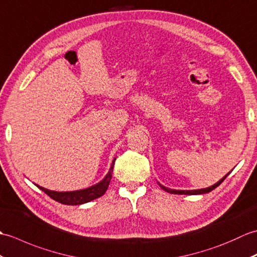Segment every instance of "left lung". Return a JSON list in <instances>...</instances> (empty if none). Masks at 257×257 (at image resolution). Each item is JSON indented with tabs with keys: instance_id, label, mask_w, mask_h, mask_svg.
Returning a JSON list of instances; mask_svg holds the SVG:
<instances>
[{
	"instance_id": "left-lung-1",
	"label": "left lung",
	"mask_w": 257,
	"mask_h": 257,
	"mask_svg": "<svg viewBox=\"0 0 257 257\" xmlns=\"http://www.w3.org/2000/svg\"><path fill=\"white\" fill-rule=\"evenodd\" d=\"M230 175V173L229 174H226L223 178L222 179H220L218 182H216V184H214L213 186H211V187H208V188H204V189H198V190H175V189H169V188H166V187H164L163 185H161L158 182V185L162 187V189H164L165 191H167V192H170V193H175V195H202V193H208V192H210V191H212L214 188H216L218 186H220L222 182H223V180L226 178L227 176Z\"/></svg>"
}]
</instances>
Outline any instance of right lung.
Segmentation results:
<instances>
[{
  "label": "right lung",
  "mask_w": 257,
  "mask_h": 257,
  "mask_svg": "<svg viewBox=\"0 0 257 257\" xmlns=\"http://www.w3.org/2000/svg\"><path fill=\"white\" fill-rule=\"evenodd\" d=\"M114 163H115V158L112 162L111 168L109 173L102 179L99 184L94 186H91L89 188H85L82 190H77V191H66V192H58V191H51L46 189V188H43L41 186H37L39 189L43 190L46 195H48L51 199L58 201L62 204H69V206H77V204H82L85 202L92 201L94 199L103 196L107 187L110 185V181L112 178V173H113V167Z\"/></svg>",
  "instance_id": "1"
}]
</instances>
